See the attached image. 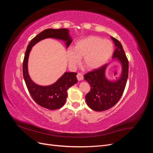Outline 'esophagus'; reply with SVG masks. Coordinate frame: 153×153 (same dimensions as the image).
<instances>
[{
    "label": "esophagus",
    "instance_id": "34e87169",
    "mask_svg": "<svg viewBox=\"0 0 153 153\" xmlns=\"http://www.w3.org/2000/svg\"><path fill=\"white\" fill-rule=\"evenodd\" d=\"M76 78L78 81H80V80H82L83 79H84V76H83L82 73H78L77 75H76Z\"/></svg>",
    "mask_w": 153,
    "mask_h": 153
}]
</instances>
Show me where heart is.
Returning a JSON list of instances; mask_svg holds the SVG:
<instances>
[{
    "instance_id": "heart-1",
    "label": "heart",
    "mask_w": 153,
    "mask_h": 153,
    "mask_svg": "<svg viewBox=\"0 0 153 153\" xmlns=\"http://www.w3.org/2000/svg\"><path fill=\"white\" fill-rule=\"evenodd\" d=\"M113 52L114 46L110 41L97 36H89L78 41L73 48H68L66 57L71 68H75L83 57V66L93 69L107 62Z\"/></svg>"
}]
</instances>
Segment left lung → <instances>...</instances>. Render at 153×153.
Wrapping results in <instances>:
<instances>
[{
  "mask_svg": "<svg viewBox=\"0 0 153 153\" xmlns=\"http://www.w3.org/2000/svg\"><path fill=\"white\" fill-rule=\"evenodd\" d=\"M115 48L112 59H116L122 65V73L117 80L111 82L105 77L107 64L88 72L84 79L91 85V90L85 96L87 105L92 110L101 112L108 110L116 104L123 94L128 77L129 63L126 55L119 41L111 36Z\"/></svg>",
  "mask_w": 153,
  "mask_h": 153,
  "instance_id": "1",
  "label": "left lung"
}]
</instances>
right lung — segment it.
Instances as JSON below:
<instances>
[{
	"instance_id": "1",
	"label": "right lung",
	"mask_w": 153,
	"mask_h": 153,
	"mask_svg": "<svg viewBox=\"0 0 153 153\" xmlns=\"http://www.w3.org/2000/svg\"><path fill=\"white\" fill-rule=\"evenodd\" d=\"M48 38L65 41L67 48L72 42L71 37L69 35V30L67 29H48L40 32L30 41L27 46L23 62V76L27 89L35 102L43 108L55 110L61 108L65 104L68 97V89L78 82L76 77L77 73L65 72L56 82L48 86L37 85L32 81L27 69L29 53L35 44Z\"/></svg>"
}]
</instances>
